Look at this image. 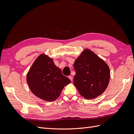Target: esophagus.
I'll return each instance as SVG.
<instances>
[{"mask_svg": "<svg viewBox=\"0 0 134 134\" xmlns=\"http://www.w3.org/2000/svg\"><path fill=\"white\" fill-rule=\"evenodd\" d=\"M68 78H69L70 79V80L71 81V82H72V76H68Z\"/></svg>", "mask_w": 134, "mask_h": 134, "instance_id": "1", "label": "esophagus"}]
</instances>
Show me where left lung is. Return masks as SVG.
I'll list each match as a JSON object with an SVG mask.
<instances>
[{"mask_svg":"<svg viewBox=\"0 0 134 134\" xmlns=\"http://www.w3.org/2000/svg\"><path fill=\"white\" fill-rule=\"evenodd\" d=\"M74 67V84L85 99L96 98L106 90L110 79L109 68L94 52L86 48L75 60Z\"/></svg>","mask_w":134,"mask_h":134,"instance_id":"1","label":"left lung"}]
</instances>
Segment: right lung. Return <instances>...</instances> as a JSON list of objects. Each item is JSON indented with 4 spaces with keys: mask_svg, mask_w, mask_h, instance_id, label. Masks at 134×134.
Masks as SVG:
<instances>
[{
    "mask_svg": "<svg viewBox=\"0 0 134 134\" xmlns=\"http://www.w3.org/2000/svg\"><path fill=\"white\" fill-rule=\"evenodd\" d=\"M26 80L33 94L47 102L55 100L64 87L71 83L55 65L53 59L43 54L35 60L27 72Z\"/></svg>",
    "mask_w": 134,
    "mask_h": 134,
    "instance_id": "1",
    "label": "right lung"
}]
</instances>
